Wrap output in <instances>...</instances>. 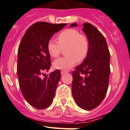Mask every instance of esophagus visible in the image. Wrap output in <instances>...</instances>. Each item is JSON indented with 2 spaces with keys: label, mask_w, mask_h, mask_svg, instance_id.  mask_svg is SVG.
<instances>
[{
  "label": "esophagus",
  "mask_w": 130,
  "mask_h": 130,
  "mask_svg": "<svg viewBox=\"0 0 130 130\" xmlns=\"http://www.w3.org/2000/svg\"><path fill=\"white\" fill-rule=\"evenodd\" d=\"M68 73L67 71H63V70L61 71V75H64V74H65V73Z\"/></svg>",
  "instance_id": "obj_1"
}]
</instances>
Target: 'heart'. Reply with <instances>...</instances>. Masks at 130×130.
<instances>
[{
  "instance_id": "b5f03b06",
  "label": "heart",
  "mask_w": 130,
  "mask_h": 130,
  "mask_svg": "<svg viewBox=\"0 0 130 130\" xmlns=\"http://www.w3.org/2000/svg\"><path fill=\"white\" fill-rule=\"evenodd\" d=\"M58 42L50 40L47 43V51L52 57H58L63 49L66 48L67 56L55 60L53 67L66 70L74 66L77 61L80 62L87 57L89 52V41L87 38L80 35L75 29H67L58 35Z\"/></svg>"
}]
</instances>
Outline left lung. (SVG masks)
Returning <instances> with one entry per match:
<instances>
[{
  "mask_svg": "<svg viewBox=\"0 0 130 130\" xmlns=\"http://www.w3.org/2000/svg\"><path fill=\"white\" fill-rule=\"evenodd\" d=\"M82 30L89 41L87 57L72 72V92L78 107L91 110L106 96L110 75V53L104 36L90 23H84ZM73 23L70 27H76Z\"/></svg>",
  "mask_w": 130,
  "mask_h": 130,
  "instance_id": "left-lung-1",
  "label": "left lung"
}]
</instances>
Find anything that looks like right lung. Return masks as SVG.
<instances>
[{
  "label": "right lung",
  "mask_w": 130,
  "mask_h": 130,
  "mask_svg": "<svg viewBox=\"0 0 130 130\" xmlns=\"http://www.w3.org/2000/svg\"><path fill=\"white\" fill-rule=\"evenodd\" d=\"M67 24L38 22L27 29L21 41L17 66L19 86L26 101L38 109L52 104L61 77L60 70H56L41 78L51 67L47 43Z\"/></svg>",
  "instance_id": "1"
}]
</instances>
